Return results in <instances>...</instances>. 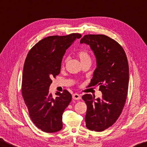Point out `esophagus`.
Returning <instances> with one entry per match:
<instances>
[{
	"label": "esophagus",
	"mask_w": 147,
	"mask_h": 147,
	"mask_svg": "<svg viewBox=\"0 0 147 147\" xmlns=\"http://www.w3.org/2000/svg\"><path fill=\"white\" fill-rule=\"evenodd\" d=\"M72 98L74 100H80L81 98L80 95L78 94H74L72 95Z\"/></svg>",
	"instance_id": "obj_1"
}]
</instances>
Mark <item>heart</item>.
Returning <instances> with one entry per match:
<instances>
[{"instance_id": "obj_1", "label": "heart", "mask_w": 147, "mask_h": 147, "mask_svg": "<svg viewBox=\"0 0 147 147\" xmlns=\"http://www.w3.org/2000/svg\"><path fill=\"white\" fill-rule=\"evenodd\" d=\"M77 55L82 63L87 62H90L91 59L90 55H89L88 52L86 50H81L79 52H78Z\"/></svg>"}]
</instances>
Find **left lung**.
<instances>
[{"instance_id":"obj_1","label":"left lung","mask_w":147,"mask_h":147,"mask_svg":"<svg viewBox=\"0 0 147 147\" xmlns=\"http://www.w3.org/2000/svg\"><path fill=\"white\" fill-rule=\"evenodd\" d=\"M80 44L90 47L96 67L90 84L99 86L101 98L91 94L82 96L87 106L86 127L92 131H102L115 122L122 112L127 99L129 68L123 49L105 35H85Z\"/></svg>"}]
</instances>
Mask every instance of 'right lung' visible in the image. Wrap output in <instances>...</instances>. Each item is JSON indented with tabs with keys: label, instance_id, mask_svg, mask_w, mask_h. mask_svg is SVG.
Segmentation results:
<instances>
[{
	"label": "right lung",
	"instance_id": "add662e5",
	"mask_svg": "<svg viewBox=\"0 0 147 147\" xmlns=\"http://www.w3.org/2000/svg\"><path fill=\"white\" fill-rule=\"evenodd\" d=\"M80 34L49 36L37 43L28 53L24 63L22 94L32 121L43 131L54 133L62 128V115L71 100L67 90L49 93L51 78L59 75L66 50Z\"/></svg>",
	"mask_w": 147,
	"mask_h": 147
}]
</instances>
